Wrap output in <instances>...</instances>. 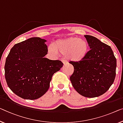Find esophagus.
Segmentation results:
<instances>
[{
  "label": "esophagus",
  "instance_id": "esophagus-1",
  "mask_svg": "<svg viewBox=\"0 0 123 123\" xmlns=\"http://www.w3.org/2000/svg\"><path fill=\"white\" fill-rule=\"evenodd\" d=\"M62 62H63V65H64V66L67 65V64H68V62L66 61V60H62Z\"/></svg>",
  "mask_w": 123,
  "mask_h": 123
}]
</instances>
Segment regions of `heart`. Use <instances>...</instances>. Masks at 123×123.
Listing matches in <instances>:
<instances>
[{
  "label": "heart",
  "instance_id": "1",
  "mask_svg": "<svg viewBox=\"0 0 123 123\" xmlns=\"http://www.w3.org/2000/svg\"><path fill=\"white\" fill-rule=\"evenodd\" d=\"M50 52L54 54L57 52L66 55L68 59L73 61H80L87 55L88 51V45L85 40L78 37H69L57 40L54 46L49 48Z\"/></svg>",
  "mask_w": 123,
  "mask_h": 123
}]
</instances>
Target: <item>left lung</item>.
I'll return each mask as SVG.
<instances>
[{"instance_id": "obj_1", "label": "left lung", "mask_w": 123, "mask_h": 123, "mask_svg": "<svg viewBox=\"0 0 123 123\" xmlns=\"http://www.w3.org/2000/svg\"><path fill=\"white\" fill-rule=\"evenodd\" d=\"M91 50L80 61H70L74 72L71 83L82 96L94 98L105 93L114 82L117 60L109 46L91 35H85Z\"/></svg>"}]
</instances>
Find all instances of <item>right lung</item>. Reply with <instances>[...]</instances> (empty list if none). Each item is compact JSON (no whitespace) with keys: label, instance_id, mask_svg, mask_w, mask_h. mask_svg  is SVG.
<instances>
[{"label":"right lung","instance_id":"1","mask_svg":"<svg viewBox=\"0 0 123 123\" xmlns=\"http://www.w3.org/2000/svg\"><path fill=\"white\" fill-rule=\"evenodd\" d=\"M47 41L31 37L16 43L10 50L5 64V77L12 92L25 99L40 98L48 91L52 77L63 63L45 58Z\"/></svg>","mask_w":123,"mask_h":123}]
</instances>
